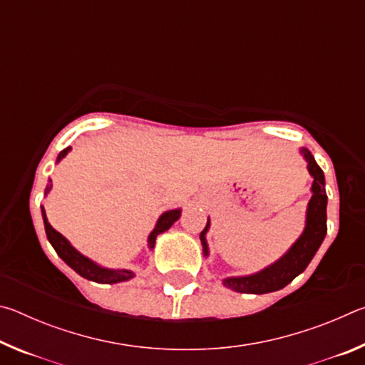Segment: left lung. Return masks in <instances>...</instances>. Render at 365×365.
Masks as SVG:
<instances>
[{"mask_svg":"<svg viewBox=\"0 0 365 365\" xmlns=\"http://www.w3.org/2000/svg\"><path fill=\"white\" fill-rule=\"evenodd\" d=\"M301 154L307 160V170L312 175V197L307 205L306 212V227L301 237L296 240L294 245L283 255L279 261L274 262L269 267L261 272L246 277H228L224 279V285L232 288L238 293H251V294H264L272 293L277 289L285 288L289 282H293L294 277H298L301 272L312 261L317 250L322 245L327 235V193H325V177L324 170L319 168L316 159L311 151L302 148ZM209 230V219L201 232L200 240L202 245L205 256L209 255L206 233Z\"/></svg>","mask_w":365,"mask_h":365,"instance_id":"left-lung-1","label":"left lung"}]
</instances>
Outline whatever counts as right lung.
<instances>
[{"mask_svg":"<svg viewBox=\"0 0 365 365\" xmlns=\"http://www.w3.org/2000/svg\"><path fill=\"white\" fill-rule=\"evenodd\" d=\"M69 151H71V146H67L66 150L61 151L58 156V163ZM49 190H51V180H48V187L45 190V195ZM180 214H182V209H172V211H168L160 215V217L158 219L156 227H154V230L150 233V237H148V248L150 250L154 248V243H156L158 235L164 233L165 230H169L172 224H174L175 220L180 219ZM41 215H43V222H45L48 242L51 243L54 251L58 252V256L63 259V261L69 265V267L76 270L80 277H83V279H86V280L96 282V283H119V282H127V280L133 279L135 274L132 270L104 269V267H101V265H98L96 262L91 261V259L85 257L83 255H80V252L73 248L69 242H67L63 235L54 230V228L51 227V224H49L46 219V214H45V209H43V206H41Z\"/></svg>","mask_w":365,"mask_h":365,"instance_id":"right-lung-1","label":"right lung"}]
</instances>
